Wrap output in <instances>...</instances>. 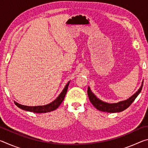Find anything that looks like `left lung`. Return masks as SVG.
I'll use <instances>...</instances> for the list:
<instances>
[{
	"label": "left lung",
	"mask_w": 148,
	"mask_h": 148,
	"mask_svg": "<svg viewBox=\"0 0 148 148\" xmlns=\"http://www.w3.org/2000/svg\"><path fill=\"white\" fill-rule=\"evenodd\" d=\"M142 86H143V82H142V86L140 87V89L138 90V91L132 95V97H130L129 99L114 104L106 103V102H104L99 100V99H97L95 97V95L91 92L89 87H88V89H87V95H88L90 102H91V104L97 110L102 112H108V113H115V112H120L123 111V110L129 107L130 105L133 102L135 99L136 98L138 95L141 92Z\"/></svg>",
	"instance_id": "obj_1"
}]
</instances>
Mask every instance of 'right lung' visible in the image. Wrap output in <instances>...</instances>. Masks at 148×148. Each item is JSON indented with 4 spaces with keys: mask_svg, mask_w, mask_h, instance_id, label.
I'll list each match as a JSON object with an SVG mask.
<instances>
[{
    "mask_svg": "<svg viewBox=\"0 0 148 148\" xmlns=\"http://www.w3.org/2000/svg\"><path fill=\"white\" fill-rule=\"evenodd\" d=\"M69 83L70 82H69V83L66 85V86H65L64 89L62 90V91L61 92V94L59 95V97H57L55 101L51 102L50 104L45 105V106H24V105L18 104L16 102H14V103L17 107L19 108L26 110V111L32 112H34V113H46V112L53 111V110L57 109V108L60 106V104L62 103V102L63 101L65 95H66L67 92V89H68Z\"/></svg>",
    "mask_w": 148,
    "mask_h": 148,
    "instance_id": "right-lung-1",
    "label": "right lung"
}]
</instances>
